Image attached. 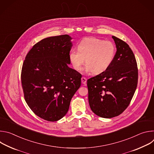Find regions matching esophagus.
I'll use <instances>...</instances> for the list:
<instances>
[{"label":"esophagus","instance_id":"obj_1","mask_svg":"<svg viewBox=\"0 0 154 154\" xmlns=\"http://www.w3.org/2000/svg\"><path fill=\"white\" fill-rule=\"evenodd\" d=\"M81 80H82V83L83 84L85 85V84L86 83V81H87V80H86V79L85 77H82V79H81Z\"/></svg>","mask_w":154,"mask_h":154}]
</instances>
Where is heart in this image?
<instances>
[{
	"mask_svg": "<svg viewBox=\"0 0 154 154\" xmlns=\"http://www.w3.org/2000/svg\"><path fill=\"white\" fill-rule=\"evenodd\" d=\"M115 53L116 48L112 42L96 38H86L79 42L78 50L71 51L69 57L75 70H80L86 61L85 71L98 74L110 66Z\"/></svg>",
	"mask_w": 154,
	"mask_h": 154,
	"instance_id": "heart-1",
	"label": "heart"
}]
</instances>
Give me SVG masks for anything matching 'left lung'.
I'll list each match as a JSON object with an SVG mask.
<instances>
[{
  "instance_id": "8db88e82",
  "label": "left lung",
  "mask_w": 154,
  "mask_h": 154,
  "mask_svg": "<svg viewBox=\"0 0 154 154\" xmlns=\"http://www.w3.org/2000/svg\"><path fill=\"white\" fill-rule=\"evenodd\" d=\"M116 52L110 66L87 80L88 100L96 115L112 118L128 106L137 87L138 68L133 51L127 44L113 36Z\"/></svg>"
}]
</instances>
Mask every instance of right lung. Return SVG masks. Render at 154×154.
I'll use <instances>...</instances> for the list:
<instances>
[{
    "mask_svg": "<svg viewBox=\"0 0 154 154\" xmlns=\"http://www.w3.org/2000/svg\"><path fill=\"white\" fill-rule=\"evenodd\" d=\"M71 39L63 35L41 40L27 54L22 68L25 100L35 115L48 121L66 115L81 85L82 75L68 66Z\"/></svg>",
    "mask_w": 154,
    "mask_h": 154,
    "instance_id": "obj_1",
    "label": "right lung"
}]
</instances>
